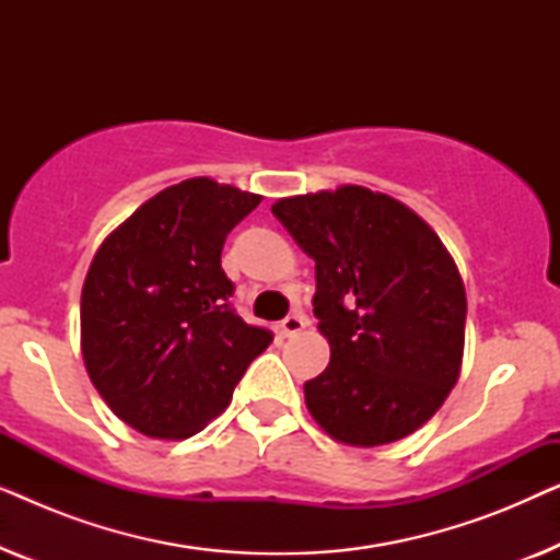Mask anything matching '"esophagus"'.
Returning a JSON list of instances; mask_svg holds the SVG:
<instances>
[{"instance_id":"obj_1","label":"esophagus","mask_w":560,"mask_h":560,"mask_svg":"<svg viewBox=\"0 0 560 560\" xmlns=\"http://www.w3.org/2000/svg\"><path fill=\"white\" fill-rule=\"evenodd\" d=\"M305 326H308V318H305L303 313H293V316H288V318L280 324L282 334H285V336H298V334L303 331Z\"/></svg>"}]
</instances>
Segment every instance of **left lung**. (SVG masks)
<instances>
[{"label":"left lung","instance_id":"1","mask_svg":"<svg viewBox=\"0 0 560 560\" xmlns=\"http://www.w3.org/2000/svg\"><path fill=\"white\" fill-rule=\"evenodd\" d=\"M272 213L316 259L313 313L331 362L303 385L313 420L357 448L416 433L462 374L454 257L416 211L364 186L280 198Z\"/></svg>","mask_w":560,"mask_h":560}]
</instances>
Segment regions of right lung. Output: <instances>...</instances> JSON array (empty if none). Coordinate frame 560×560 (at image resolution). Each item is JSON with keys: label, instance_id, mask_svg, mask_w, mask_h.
<instances>
[{"label": "right lung", "instance_id": "add662e5", "mask_svg": "<svg viewBox=\"0 0 560 560\" xmlns=\"http://www.w3.org/2000/svg\"><path fill=\"white\" fill-rule=\"evenodd\" d=\"M262 196L213 178L160 190L96 249L81 290V354L114 416L180 441L226 410L267 328L229 308L226 234Z\"/></svg>", "mask_w": 560, "mask_h": 560}]
</instances>
